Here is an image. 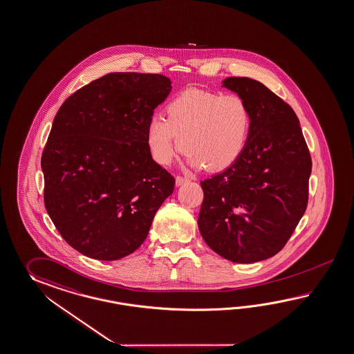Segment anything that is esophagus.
<instances>
[{"mask_svg":"<svg viewBox=\"0 0 354 354\" xmlns=\"http://www.w3.org/2000/svg\"><path fill=\"white\" fill-rule=\"evenodd\" d=\"M189 179H187V178H183V176H176L175 178V184H176V187H180L183 184H185V183H188Z\"/></svg>","mask_w":354,"mask_h":354,"instance_id":"1","label":"esophagus"}]
</instances>
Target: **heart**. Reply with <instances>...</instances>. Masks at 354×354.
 <instances>
[{"mask_svg": "<svg viewBox=\"0 0 354 354\" xmlns=\"http://www.w3.org/2000/svg\"><path fill=\"white\" fill-rule=\"evenodd\" d=\"M252 125V109L243 95L189 88L167 102L165 118L149 120L147 148L160 166L171 164L181 147L192 169L224 171L244 153Z\"/></svg>", "mask_w": 354, "mask_h": 354, "instance_id": "1", "label": "heart"}]
</instances>
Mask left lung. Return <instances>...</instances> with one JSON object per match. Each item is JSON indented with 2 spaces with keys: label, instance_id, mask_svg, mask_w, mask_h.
<instances>
[{
  "label": "left lung",
  "instance_id": "1",
  "mask_svg": "<svg viewBox=\"0 0 354 354\" xmlns=\"http://www.w3.org/2000/svg\"><path fill=\"white\" fill-rule=\"evenodd\" d=\"M223 86L248 101L253 125L241 158L201 181L199 232L221 257L253 263L283 250L302 218L312 160L297 115L279 95L250 78Z\"/></svg>",
  "mask_w": 354,
  "mask_h": 354
}]
</instances>
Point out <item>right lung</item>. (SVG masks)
I'll list each match as a JSON object with an SVG mask.
<instances>
[{"instance_id": "add662e5", "label": "right lung", "mask_w": 354, "mask_h": 354, "mask_svg": "<svg viewBox=\"0 0 354 354\" xmlns=\"http://www.w3.org/2000/svg\"><path fill=\"white\" fill-rule=\"evenodd\" d=\"M171 91L160 74L111 73L56 113L41 166L44 206L61 236L91 259H120L146 241L175 179L149 156L153 110Z\"/></svg>"}]
</instances>
